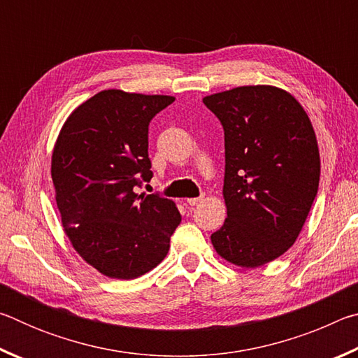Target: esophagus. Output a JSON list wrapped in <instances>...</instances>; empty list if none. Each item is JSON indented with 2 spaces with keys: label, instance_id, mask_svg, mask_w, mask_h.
<instances>
[{
  "label": "esophagus",
  "instance_id": "34e87169",
  "mask_svg": "<svg viewBox=\"0 0 358 358\" xmlns=\"http://www.w3.org/2000/svg\"><path fill=\"white\" fill-rule=\"evenodd\" d=\"M202 201H203V197H191V199H187V205H191V207H194V205L201 203Z\"/></svg>",
  "mask_w": 358,
  "mask_h": 358
}]
</instances>
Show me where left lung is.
I'll use <instances>...</instances> for the list:
<instances>
[{"instance_id":"1","label":"left lung","mask_w":358,"mask_h":358,"mask_svg":"<svg viewBox=\"0 0 358 358\" xmlns=\"http://www.w3.org/2000/svg\"><path fill=\"white\" fill-rule=\"evenodd\" d=\"M226 147L227 217L211 243L227 262L256 268L282 256L317 196L320 156L311 120L286 90L248 85L205 96Z\"/></svg>"}]
</instances>
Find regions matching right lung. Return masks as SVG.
Instances as JSON below:
<instances>
[{"instance_id": "obj_1", "label": "right lung", "mask_w": 358, "mask_h": 358, "mask_svg": "<svg viewBox=\"0 0 358 358\" xmlns=\"http://www.w3.org/2000/svg\"><path fill=\"white\" fill-rule=\"evenodd\" d=\"M173 101L104 90L74 108L53 147L64 234L85 262L113 280H134L159 265L181 221L171 199L134 191L153 177L150 121Z\"/></svg>"}]
</instances>
